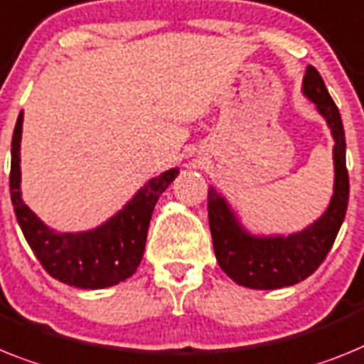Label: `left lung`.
<instances>
[{
	"label": "left lung",
	"instance_id": "obj_1",
	"mask_svg": "<svg viewBox=\"0 0 364 364\" xmlns=\"http://www.w3.org/2000/svg\"><path fill=\"white\" fill-rule=\"evenodd\" d=\"M304 94L316 105L328 122L333 140L335 185L328 209L298 233L259 237L248 233L235 210L216 188L209 187V228L220 268L235 283L259 291L291 287L309 277L322 264L331 250L344 222L350 196L346 170V140L341 112L329 96L323 79L314 66H307L304 75Z\"/></svg>",
	"mask_w": 364,
	"mask_h": 364
}]
</instances>
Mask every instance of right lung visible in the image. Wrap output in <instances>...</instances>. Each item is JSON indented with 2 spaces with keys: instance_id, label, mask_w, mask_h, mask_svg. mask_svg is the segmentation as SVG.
Returning a JSON list of instances; mask_svg holds the SVG:
<instances>
[{
  "instance_id": "right-lung-1",
  "label": "right lung",
  "mask_w": 364,
  "mask_h": 364,
  "mask_svg": "<svg viewBox=\"0 0 364 364\" xmlns=\"http://www.w3.org/2000/svg\"><path fill=\"white\" fill-rule=\"evenodd\" d=\"M23 112L12 133L11 200L18 224L44 270L55 279L79 289H105L131 277L139 268L146 248L149 220L159 196L179 173L170 168L140 187L105 224L81 233H60L46 225L21 200L20 142Z\"/></svg>"
}]
</instances>
